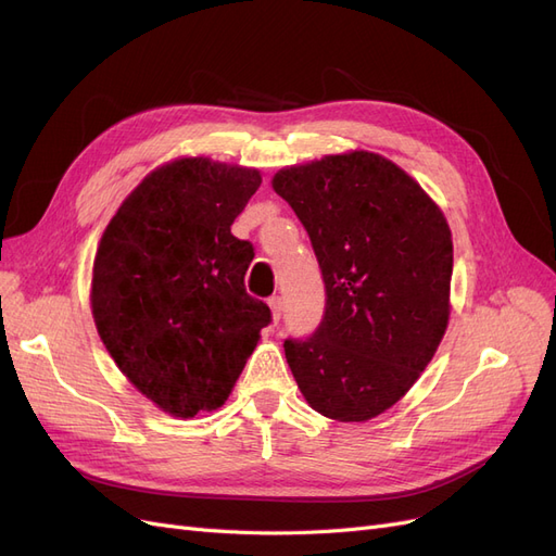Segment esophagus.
Segmentation results:
<instances>
[{"instance_id":"1","label":"esophagus","mask_w":556,"mask_h":556,"mask_svg":"<svg viewBox=\"0 0 556 556\" xmlns=\"http://www.w3.org/2000/svg\"><path fill=\"white\" fill-rule=\"evenodd\" d=\"M268 306H271L274 323L278 325L280 323V315H282V299L280 296H271V299H268Z\"/></svg>"}]
</instances>
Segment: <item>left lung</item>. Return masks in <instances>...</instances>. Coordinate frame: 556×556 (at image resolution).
I'll return each mask as SVG.
<instances>
[{
    "mask_svg": "<svg viewBox=\"0 0 556 556\" xmlns=\"http://www.w3.org/2000/svg\"><path fill=\"white\" fill-rule=\"evenodd\" d=\"M308 231L325 315L285 357L313 410L366 422L406 394L450 317L452 233L441 208L390 160L355 150L274 176Z\"/></svg>",
    "mask_w": 556,
    "mask_h": 556,
    "instance_id": "left-lung-1",
    "label": "left lung"
}]
</instances>
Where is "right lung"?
<instances>
[{
  "mask_svg": "<svg viewBox=\"0 0 556 556\" xmlns=\"http://www.w3.org/2000/svg\"><path fill=\"white\" fill-rule=\"evenodd\" d=\"M260 182L257 169L206 157L169 162L123 201L99 241L97 331L164 413L220 408L271 323L243 282L255 248L231 233Z\"/></svg>",
  "mask_w": 556,
  "mask_h": 556,
  "instance_id": "obj_1",
  "label": "right lung"
}]
</instances>
